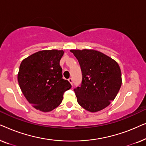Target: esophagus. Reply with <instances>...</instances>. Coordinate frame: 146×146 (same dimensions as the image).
I'll use <instances>...</instances> for the list:
<instances>
[{
  "label": "esophagus",
  "instance_id": "obj_1",
  "mask_svg": "<svg viewBox=\"0 0 146 146\" xmlns=\"http://www.w3.org/2000/svg\"><path fill=\"white\" fill-rule=\"evenodd\" d=\"M68 81H69V82L71 84V85L72 86V82H73L72 79V78H69V79H68Z\"/></svg>",
  "mask_w": 146,
  "mask_h": 146
}]
</instances>
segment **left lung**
Listing matches in <instances>:
<instances>
[{
    "instance_id": "8db88e82",
    "label": "left lung",
    "mask_w": 146,
    "mask_h": 146,
    "mask_svg": "<svg viewBox=\"0 0 146 146\" xmlns=\"http://www.w3.org/2000/svg\"><path fill=\"white\" fill-rule=\"evenodd\" d=\"M80 65L82 81L74 90L77 102L90 112L104 109L115 99L121 86L118 64L108 56L92 49L70 50Z\"/></svg>"
}]
</instances>
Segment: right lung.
Masks as SVG:
<instances>
[{"instance_id":"right-lung-1","label":"right lung","mask_w":146,"mask_h":146,"mask_svg":"<svg viewBox=\"0 0 146 146\" xmlns=\"http://www.w3.org/2000/svg\"><path fill=\"white\" fill-rule=\"evenodd\" d=\"M64 51L44 50L22 61L18 73L21 91L31 105L43 112L60 104L63 94L72 86L62 78L60 60Z\"/></svg>"}]
</instances>
